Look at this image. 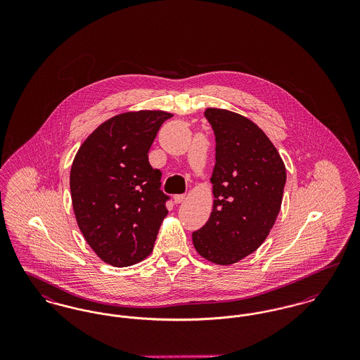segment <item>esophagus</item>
<instances>
[{
  "label": "esophagus",
  "instance_id": "esophagus-1",
  "mask_svg": "<svg viewBox=\"0 0 360 360\" xmlns=\"http://www.w3.org/2000/svg\"><path fill=\"white\" fill-rule=\"evenodd\" d=\"M185 198H186V195H185V194H175V195H174V201H175V204H181V202H184V201H185Z\"/></svg>",
  "mask_w": 360,
  "mask_h": 360
}]
</instances>
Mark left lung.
<instances>
[{
    "label": "left lung",
    "instance_id": "left-lung-1",
    "mask_svg": "<svg viewBox=\"0 0 360 360\" xmlns=\"http://www.w3.org/2000/svg\"><path fill=\"white\" fill-rule=\"evenodd\" d=\"M204 116L216 137V200L207 223L193 232V244L207 260L232 264L257 251L270 233L282 204L286 169L274 144L252 121L214 108Z\"/></svg>",
    "mask_w": 360,
    "mask_h": 360
}]
</instances>
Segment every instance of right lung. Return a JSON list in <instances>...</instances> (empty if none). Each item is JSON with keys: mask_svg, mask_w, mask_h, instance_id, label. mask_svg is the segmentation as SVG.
<instances>
[{"mask_svg": "<svg viewBox=\"0 0 360 360\" xmlns=\"http://www.w3.org/2000/svg\"><path fill=\"white\" fill-rule=\"evenodd\" d=\"M162 110L128 112L105 121L86 139L70 172L77 223L103 262L125 267L148 257L170 195L148 151L162 124Z\"/></svg>", "mask_w": 360, "mask_h": 360, "instance_id": "right-lung-1", "label": "right lung"}]
</instances>
